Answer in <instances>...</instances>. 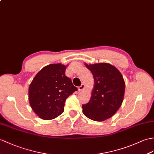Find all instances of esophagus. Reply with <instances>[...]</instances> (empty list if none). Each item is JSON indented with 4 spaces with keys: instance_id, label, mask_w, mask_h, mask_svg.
<instances>
[{
    "instance_id": "esophagus-1",
    "label": "esophagus",
    "mask_w": 154,
    "mask_h": 154,
    "mask_svg": "<svg viewBox=\"0 0 154 154\" xmlns=\"http://www.w3.org/2000/svg\"><path fill=\"white\" fill-rule=\"evenodd\" d=\"M85 85L84 84H82L80 87H79L78 90L79 91H83L85 89Z\"/></svg>"
}]
</instances>
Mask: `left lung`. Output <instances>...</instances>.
Here are the masks:
<instances>
[{
  "label": "left lung",
  "mask_w": 154,
  "mask_h": 154,
  "mask_svg": "<svg viewBox=\"0 0 154 154\" xmlns=\"http://www.w3.org/2000/svg\"><path fill=\"white\" fill-rule=\"evenodd\" d=\"M94 77V88L87 103L83 104L84 115L95 121L112 117L122 104L125 83L122 75L108 63H85Z\"/></svg>",
  "instance_id": "8db88e82"
}]
</instances>
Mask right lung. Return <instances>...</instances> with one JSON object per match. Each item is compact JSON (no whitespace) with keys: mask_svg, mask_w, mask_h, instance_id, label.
<instances>
[{"mask_svg":"<svg viewBox=\"0 0 154 154\" xmlns=\"http://www.w3.org/2000/svg\"><path fill=\"white\" fill-rule=\"evenodd\" d=\"M67 66L52 63L44 67L29 87V101L33 112L45 120L54 119L64 111L66 99L77 91L66 76Z\"/></svg>","mask_w":154,"mask_h":154,"instance_id":"add662e5","label":"right lung"}]
</instances>
